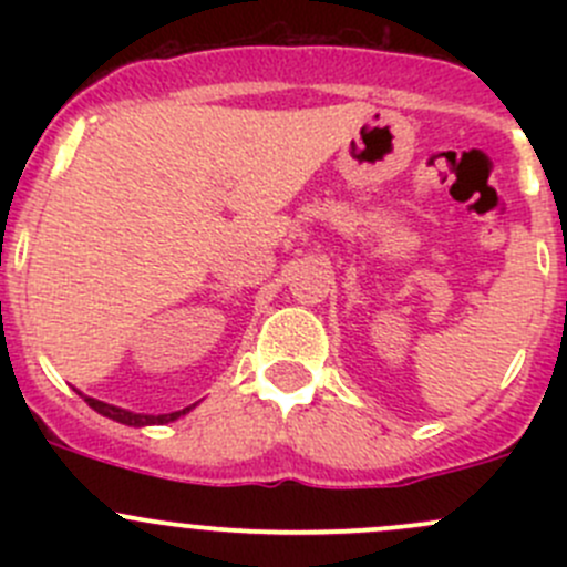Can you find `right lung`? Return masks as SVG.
Returning a JSON list of instances; mask_svg holds the SVG:
<instances>
[{"mask_svg": "<svg viewBox=\"0 0 567 567\" xmlns=\"http://www.w3.org/2000/svg\"><path fill=\"white\" fill-rule=\"evenodd\" d=\"M84 400H87L90 409H95V411H99V414H104V416H109V420H114V422H123V425H134V427L162 425V422H173V420H177V416L186 414V411H188V409H183V411H173V414H158V416H153V414H131V411L117 409V405L101 403V400H95V398H84Z\"/></svg>", "mask_w": 567, "mask_h": 567, "instance_id": "1", "label": "right lung"}]
</instances>
